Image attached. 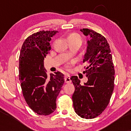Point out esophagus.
I'll list each match as a JSON object with an SVG mask.
<instances>
[{
  "label": "esophagus",
  "instance_id": "34e87169",
  "mask_svg": "<svg viewBox=\"0 0 131 131\" xmlns=\"http://www.w3.org/2000/svg\"><path fill=\"white\" fill-rule=\"evenodd\" d=\"M64 82L66 83H70L71 82L70 79V76L68 74H66L65 76H64Z\"/></svg>",
  "mask_w": 131,
  "mask_h": 131
}]
</instances>
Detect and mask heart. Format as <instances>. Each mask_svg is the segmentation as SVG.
Listing matches in <instances>:
<instances>
[{
	"mask_svg": "<svg viewBox=\"0 0 131 131\" xmlns=\"http://www.w3.org/2000/svg\"><path fill=\"white\" fill-rule=\"evenodd\" d=\"M68 40L69 41H71V40H80V41L82 42V39H81V36L79 34H77V33H73V34H70L68 36ZM73 63H74L73 61H68L65 64L66 69H67V70L70 69L71 67V65L73 64Z\"/></svg>",
	"mask_w": 131,
	"mask_h": 131,
	"instance_id": "obj_1",
	"label": "heart"
}]
</instances>
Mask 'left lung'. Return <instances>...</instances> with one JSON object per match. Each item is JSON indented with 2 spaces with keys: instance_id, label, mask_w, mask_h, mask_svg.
I'll return each mask as SVG.
<instances>
[{
  "instance_id": "obj_1",
  "label": "left lung",
  "mask_w": 131,
  "mask_h": 131,
  "mask_svg": "<svg viewBox=\"0 0 131 131\" xmlns=\"http://www.w3.org/2000/svg\"><path fill=\"white\" fill-rule=\"evenodd\" d=\"M81 31L91 37L83 60V63L88 64L83 72L88 81L82 85L77 76L71 78L75 88L72 100L78 115L92 119L100 115L108 105L115 86V71L112 52L105 37L87 28L81 29Z\"/></svg>"
}]
</instances>
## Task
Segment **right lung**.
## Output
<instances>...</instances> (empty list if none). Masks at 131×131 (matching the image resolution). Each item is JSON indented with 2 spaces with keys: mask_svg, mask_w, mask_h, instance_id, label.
<instances>
[{
  "mask_svg": "<svg viewBox=\"0 0 131 131\" xmlns=\"http://www.w3.org/2000/svg\"><path fill=\"white\" fill-rule=\"evenodd\" d=\"M57 31H40L26 39L19 58V79L25 101L37 115H49L56 109L57 98L64 83L59 71L48 76L43 60Z\"/></svg>",
  "mask_w": 131,
  "mask_h": 131,
  "instance_id": "add662e5",
  "label": "right lung"
}]
</instances>
